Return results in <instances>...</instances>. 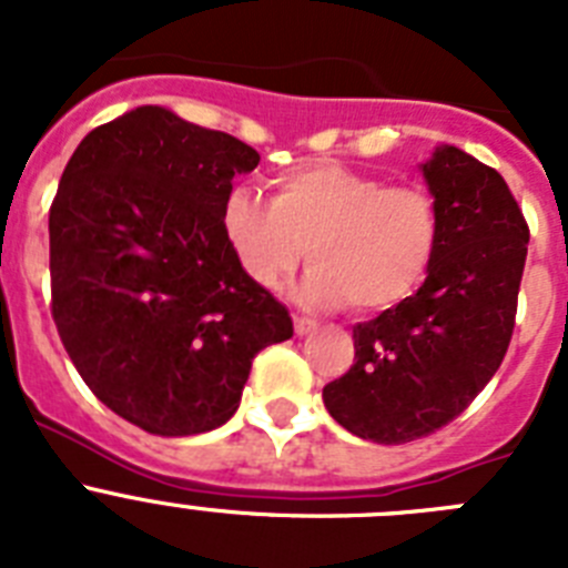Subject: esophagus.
Instances as JSON below:
<instances>
[{"label":"esophagus","mask_w":568,"mask_h":568,"mask_svg":"<svg viewBox=\"0 0 568 568\" xmlns=\"http://www.w3.org/2000/svg\"><path fill=\"white\" fill-rule=\"evenodd\" d=\"M295 335H310L315 329L313 318H304V315H295Z\"/></svg>","instance_id":"34e87169"}]
</instances>
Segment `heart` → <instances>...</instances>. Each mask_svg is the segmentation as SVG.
I'll return each instance as SVG.
<instances>
[{
	"label": "heart",
	"instance_id": "heart-1",
	"mask_svg": "<svg viewBox=\"0 0 568 568\" xmlns=\"http://www.w3.org/2000/svg\"><path fill=\"white\" fill-rule=\"evenodd\" d=\"M222 230L253 284L278 290L307 247L313 264L301 298L315 307L353 304L361 313L406 301L433 270L440 219L433 195L386 187L341 164H307L273 182V202L235 184Z\"/></svg>",
	"mask_w": 568,
	"mask_h": 568
}]
</instances>
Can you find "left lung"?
Segmentation results:
<instances>
[{
	"instance_id": "1",
	"label": "left lung",
	"mask_w": 568,
	"mask_h": 568,
	"mask_svg": "<svg viewBox=\"0 0 568 568\" xmlns=\"http://www.w3.org/2000/svg\"><path fill=\"white\" fill-rule=\"evenodd\" d=\"M440 241L415 295L353 327L355 364L324 386L344 429L409 444L458 418L509 349L529 227L498 170L440 144L420 164Z\"/></svg>"
}]
</instances>
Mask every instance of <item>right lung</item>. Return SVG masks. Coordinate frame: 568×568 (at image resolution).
<instances>
[{"label": "right lung", "mask_w": 568, "mask_h": 568, "mask_svg": "<svg viewBox=\"0 0 568 568\" xmlns=\"http://www.w3.org/2000/svg\"><path fill=\"white\" fill-rule=\"evenodd\" d=\"M261 155L142 104L90 130L50 207L53 321L104 406L144 433L227 424L255 355L293 318L241 270L222 230L233 179Z\"/></svg>", "instance_id": "add662e5"}]
</instances>
